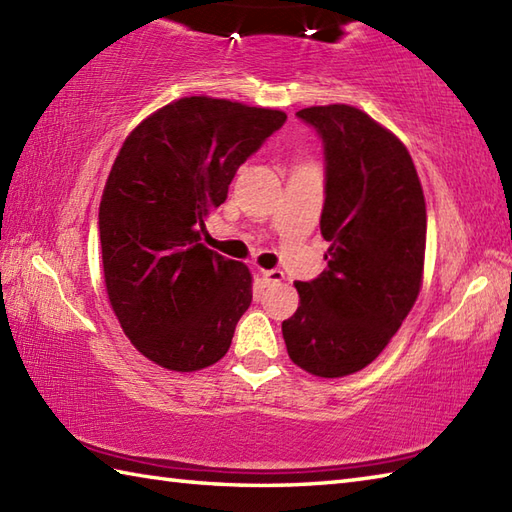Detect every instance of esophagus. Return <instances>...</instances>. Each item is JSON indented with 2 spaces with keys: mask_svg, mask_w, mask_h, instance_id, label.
Instances as JSON below:
<instances>
[{
  "mask_svg": "<svg viewBox=\"0 0 512 512\" xmlns=\"http://www.w3.org/2000/svg\"><path fill=\"white\" fill-rule=\"evenodd\" d=\"M281 279H284V273H281V270H262V281H264V286L279 284Z\"/></svg>",
  "mask_w": 512,
  "mask_h": 512,
  "instance_id": "34e87169",
  "label": "esophagus"
}]
</instances>
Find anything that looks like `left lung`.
Returning <instances> with one entry per match:
<instances>
[{"instance_id": "left-lung-1", "label": "left lung", "mask_w": 512, "mask_h": 512, "mask_svg": "<svg viewBox=\"0 0 512 512\" xmlns=\"http://www.w3.org/2000/svg\"><path fill=\"white\" fill-rule=\"evenodd\" d=\"M325 158L321 235L328 268L297 281L299 308L281 323L292 363L321 378L367 367L418 299L427 209L407 147L350 105L306 107Z\"/></svg>"}]
</instances>
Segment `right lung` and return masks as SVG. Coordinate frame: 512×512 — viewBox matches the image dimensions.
I'll use <instances>...</instances> for the list:
<instances>
[{
  "mask_svg": "<svg viewBox=\"0 0 512 512\" xmlns=\"http://www.w3.org/2000/svg\"><path fill=\"white\" fill-rule=\"evenodd\" d=\"M286 118L189 96L145 118L118 151L99 209L105 286L127 339L156 365L195 372L231 347L253 277L200 244L204 220Z\"/></svg>",
  "mask_w": 512,
  "mask_h": 512,
  "instance_id": "1",
  "label": "right lung"
}]
</instances>
